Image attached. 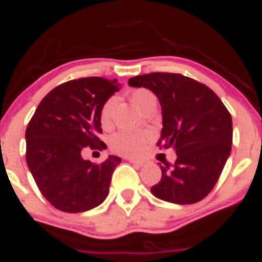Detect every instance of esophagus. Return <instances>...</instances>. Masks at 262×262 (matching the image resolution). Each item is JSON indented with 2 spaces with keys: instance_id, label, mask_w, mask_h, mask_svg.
<instances>
[{
  "instance_id": "34e87169",
  "label": "esophagus",
  "mask_w": 262,
  "mask_h": 262,
  "mask_svg": "<svg viewBox=\"0 0 262 262\" xmlns=\"http://www.w3.org/2000/svg\"><path fill=\"white\" fill-rule=\"evenodd\" d=\"M129 161H130L132 164L137 165V166H144V165L148 164L146 160H138V158H129Z\"/></svg>"
}]
</instances>
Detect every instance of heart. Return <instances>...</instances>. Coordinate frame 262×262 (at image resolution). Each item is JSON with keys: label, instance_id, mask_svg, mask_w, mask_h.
Listing matches in <instances>:
<instances>
[{"label": "heart", "instance_id": "heart-1", "mask_svg": "<svg viewBox=\"0 0 262 262\" xmlns=\"http://www.w3.org/2000/svg\"><path fill=\"white\" fill-rule=\"evenodd\" d=\"M156 100L155 94L146 89H137L130 94V101L136 107L142 111L145 105L149 101ZM116 106V98L112 97L106 100L101 107L100 121L102 126H109L112 121V114ZM150 135L146 132H132V130H120L114 133L109 140L111 148L117 153L125 156H138L146 148Z\"/></svg>", "mask_w": 262, "mask_h": 262}]
</instances>
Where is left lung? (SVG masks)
<instances>
[{"label": "left lung", "mask_w": 262, "mask_h": 262, "mask_svg": "<svg viewBox=\"0 0 262 262\" xmlns=\"http://www.w3.org/2000/svg\"><path fill=\"white\" fill-rule=\"evenodd\" d=\"M127 83L156 94L162 112L158 145L177 155L174 166H160L161 180L151 186V194L179 205L205 199L232 149V116L223 101L204 83L182 74H144Z\"/></svg>", "instance_id": "1"}]
</instances>
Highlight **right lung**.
Wrapping results in <instances>:
<instances>
[{
  "instance_id": "obj_1",
  "label": "right lung",
  "mask_w": 262,
  "mask_h": 262,
  "mask_svg": "<svg viewBox=\"0 0 262 262\" xmlns=\"http://www.w3.org/2000/svg\"><path fill=\"white\" fill-rule=\"evenodd\" d=\"M117 80L88 77L54 88L39 102L26 127V162L48 201L58 210L93 209L109 194L112 174L121 158L109 156L102 164L83 160V148H105L97 137L100 112L120 90Z\"/></svg>"
}]
</instances>
